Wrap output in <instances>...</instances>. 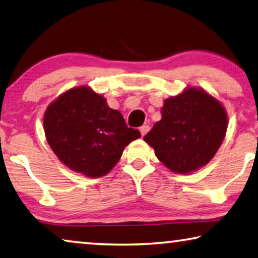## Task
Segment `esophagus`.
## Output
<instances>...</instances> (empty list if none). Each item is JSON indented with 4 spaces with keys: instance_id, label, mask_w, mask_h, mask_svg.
<instances>
[{
    "instance_id": "obj_1",
    "label": "esophagus",
    "mask_w": 258,
    "mask_h": 258,
    "mask_svg": "<svg viewBox=\"0 0 258 258\" xmlns=\"http://www.w3.org/2000/svg\"><path fill=\"white\" fill-rule=\"evenodd\" d=\"M139 131H140L141 136H142V137H144V136H145V134H146V133H147V132H148V131H149V126H148V125H142V126H141V127L139 128Z\"/></svg>"
}]
</instances>
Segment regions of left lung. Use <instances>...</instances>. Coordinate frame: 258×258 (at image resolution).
<instances>
[{"label": "left lung", "mask_w": 258, "mask_h": 258, "mask_svg": "<svg viewBox=\"0 0 258 258\" xmlns=\"http://www.w3.org/2000/svg\"><path fill=\"white\" fill-rule=\"evenodd\" d=\"M162 118L144 140L171 171L190 174L213 159L227 131L225 107L201 88H186L167 98Z\"/></svg>", "instance_id": "obj_1"}]
</instances>
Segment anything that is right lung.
<instances>
[{
	"mask_svg": "<svg viewBox=\"0 0 258 258\" xmlns=\"http://www.w3.org/2000/svg\"><path fill=\"white\" fill-rule=\"evenodd\" d=\"M44 130L57 159L87 177L110 172L126 146L141 137L102 95L86 86L72 88L48 105Z\"/></svg>",
	"mask_w": 258,
	"mask_h": 258,
	"instance_id": "1",
	"label": "right lung"
}]
</instances>
